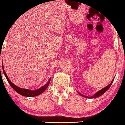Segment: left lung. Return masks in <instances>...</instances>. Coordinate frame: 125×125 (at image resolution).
I'll use <instances>...</instances> for the list:
<instances>
[{"label": "left lung", "instance_id": "8db88e82", "mask_svg": "<svg viewBox=\"0 0 125 125\" xmlns=\"http://www.w3.org/2000/svg\"><path fill=\"white\" fill-rule=\"evenodd\" d=\"M114 79H115V78H114ZM114 79L112 81V82H111V83H110V84H108L107 86H106V87H104V88L101 89L100 90H99V91H98V92H97L96 93H95V94H94L92 95V96L88 97V96H86V95H83V94H81L80 93H79V92H78V91H77V92H78V94L79 95H81V96L83 97H85V98H89V99H92V98H94L99 97L101 96V95H103L104 94V93H105V92H106V91H107V90L110 88V87L111 86V85H112V83H113V81H114Z\"/></svg>", "mask_w": 125, "mask_h": 125}]
</instances>
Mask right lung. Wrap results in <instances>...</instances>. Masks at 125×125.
Instances as JSON below:
<instances>
[{
  "mask_svg": "<svg viewBox=\"0 0 125 125\" xmlns=\"http://www.w3.org/2000/svg\"><path fill=\"white\" fill-rule=\"evenodd\" d=\"M2 71H3L4 75L5 77H6L7 80L8 82L9 83V84H10V85L11 86V87L15 90L16 92L18 93L19 94H20V95H23V96L31 97H35V96H37V95H39L40 94H42V93L46 90V89L47 88V87L48 86V85H49L50 79H51L50 78L49 79L48 82L47 83L44 85L42 86L41 87H40V88H39L38 90H31L27 89L20 88V87L17 86V85H15L14 84L12 83L11 81L10 80V79L9 78V77H8L6 73L5 72V70L4 69V66H3V63H2Z\"/></svg>",
  "mask_w": 125,
  "mask_h": 125,
  "instance_id": "1",
  "label": "right lung"
}]
</instances>
